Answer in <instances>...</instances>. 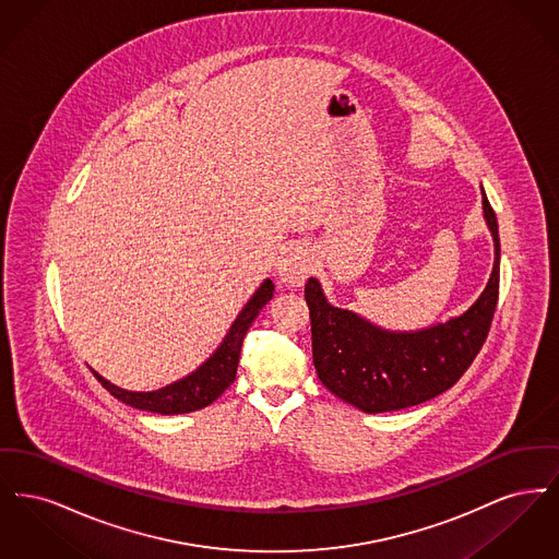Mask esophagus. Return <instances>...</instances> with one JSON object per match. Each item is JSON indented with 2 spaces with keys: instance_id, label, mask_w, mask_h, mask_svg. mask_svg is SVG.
Listing matches in <instances>:
<instances>
[{
  "instance_id": "obj_1",
  "label": "esophagus",
  "mask_w": 559,
  "mask_h": 559,
  "mask_svg": "<svg viewBox=\"0 0 559 559\" xmlns=\"http://www.w3.org/2000/svg\"><path fill=\"white\" fill-rule=\"evenodd\" d=\"M314 267V253L306 242H293L287 247L281 264L278 276L289 287H301Z\"/></svg>"
}]
</instances>
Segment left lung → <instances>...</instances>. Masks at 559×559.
<instances>
[{
    "mask_svg": "<svg viewBox=\"0 0 559 559\" xmlns=\"http://www.w3.org/2000/svg\"><path fill=\"white\" fill-rule=\"evenodd\" d=\"M484 219L495 240L486 289L461 317L419 331H388L326 301L317 278L306 283L312 358L322 385L362 413L400 411L452 388L469 369L490 331L499 299V224L484 188Z\"/></svg>",
    "mask_w": 559,
    "mask_h": 559,
    "instance_id": "left-lung-1",
    "label": "left lung"
}]
</instances>
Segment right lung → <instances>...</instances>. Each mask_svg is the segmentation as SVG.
<instances>
[{
    "mask_svg": "<svg viewBox=\"0 0 559 559\" xmlns=\"http://www.w3.org/2000/svg\"><path fill=\"white\" fill-rule=\"evenodd\" d=\"M272 293H274V285L270 278H266L260 285V289L253 293V297L245 304L239 317L233 322L230 331L226 333L224 342L212 356L197 371L190 372L188 377L171 385H165L155 392H130L112 385L96 371L94 374L115 399L140 411L159 413V415H182V413L205 408L207 404H212L213 400L219 399L224 390L230 388V383L237 379L242 340L251 322L258 319L260 310L272 299Z\"/></svg>",
    "mask_w": 559,
    "mask_h": 559,
    "instance_id": "right-lung-1",
    "label": "right lung"
}]
</instances>
